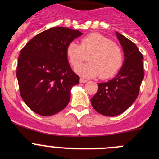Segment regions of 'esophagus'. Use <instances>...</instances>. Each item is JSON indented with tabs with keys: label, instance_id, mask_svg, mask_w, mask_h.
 Instances as JSON below:
<instances>
[{
	"label": "esophagus",
	"instance_id": "34e87169",
	"mask_svg": "<svg viewBox=\"0 0 159 159\" xmlns=\"http://www.w3.org/2000/svg\"><path fill=\"white\" fill-rule=\"evenodd\" d=\"M80 82L83 83V84H84V83H87V82H88V80H85V79L80 78Z\"/></svg>",
	"mask_w": 159,
	"mask_h": 159
}]
</instances>
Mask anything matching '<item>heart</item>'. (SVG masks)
Masks as SVG:
<instances>
[{"label":"heart","mask_w":159,"mask_h":159,"mask_svg":"<svg viewBox=\"0 0 159 159\" xmlns=\"http://www.w3.org/2000/svg\"><path fill=\"white\" fill-rule=\"evenodd\" d=\"M66 55L73 67L86 59L87 55L89 56V63L78 66L75 70L84 78H111L120 70L123 64L121 48L99 33H92L85 36L80 44L70 42L66 48Z\"/></svg>","instance_id":"1"}]
</instances>
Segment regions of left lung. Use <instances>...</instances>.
I'll list each match as a JSON object with an SVG mask.
<instances>
[{
    "label": "left lung",
    "mask_w": 159,
    "mask_h": 159,
    "mask_svg": "<svg viewBox=\"0 0 159 159\" xmlns=\"http://www.w3.org/2000/svg\"><path fill=\"white\" fill-rule=\"evenodd\" d=\"M116 34L124 53L123 66L111 80L98 84V91L91 99L94 109L106 116H119L131 106L144 77L143 57L137 46L119 32Z\"/></svg>",
    "instance_id": "obj_1"
}]
</instances>
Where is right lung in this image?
Instances as JSON below:
<instances>
[{
  "label": "right lung",
  "mask_w": 159,
  "mask_h": 159,
  "mask_svg": "<svg viewBox=\"0 0 159 159\" xmlns=\"http://www.w3.org/2000/svg\"><path fill=\"white\" fill-rule=\"evenodd\" d=\"M83 33L64 27L40 32L23 48L16 77L22 99L38 115L50 116L67 107L71 89L80 82L67 60L66 48Z\"/></svg>",
  "instance_id": "right-lung-1"
}]
</instances>
